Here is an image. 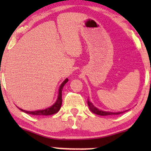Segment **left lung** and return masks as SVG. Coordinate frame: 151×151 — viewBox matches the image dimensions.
<instances>
[{"label": "left lung", "instance_id": "left-lung-1", "mask_svg": "<svg viewBox=\"0 0 151 151\" xmlns=\"http://www.w3.org/2000/svg\"><path fill=\"white\" fill-rule=\"evenodd\" d=\"M87 104H88V106H89V107L90 111H91V112H93V114H97V115H100V116L118 115V114H122V113H124V111H122V112H110V111H105L100 110V109L96 108V106H94L93 105V104L91 103V102L90 101H89V99H88V101H87Z\"/></svg>", "mask_w": 151, "mask_h": 151}]
</instances>
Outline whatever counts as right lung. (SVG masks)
Masks as SVG:
<instances>
[{
	"mask_svg": "<svg viewBox=\"0 0 151 151\" xmlns=\"http://www.w3.org/2000/svg\"><path fill=\"white\" fill-rule=\"evenodd\" d=\"M68 81V79H65V80L62 83L61 85L60 86V89H59V93H58V97L56 101L55 102V104L52 106H51L50 107H48L45 109H42V110H37V111H28L23 110V109L18 108L20 111L25 112L26 114H32V115L35 116H49V115H52L55 114L60 111V108H61L62 106V89H63L64 86L66 83Z\"/></svg>",
	"mask_w": 151,
	"mask_h": 151,
	"instance_id": "obj_1",
	"label": "right lung"
}]
</instances>
